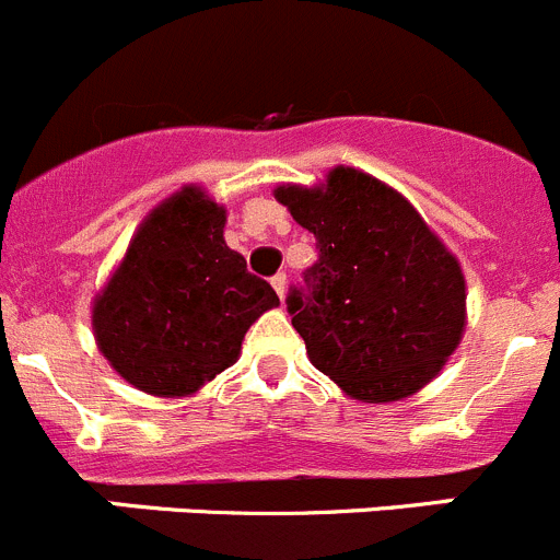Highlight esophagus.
<instances>
[{
	"label": "esophagus",
	"instance_id": "34e87169",
	"mask_svg": "<svg viewBox=\"0 0 560 560\" xmlns=\"http://www.w3.org/2000/svg\"><path fill=\"white\" fill-rule=\"evenodd\" d=\"M270 284H273L276 295H279L281 301H284V292H287V276H284V273H276L273 279H270Z\"/></svg>",
	"mask_w": 560,
	"mask_h": 560
}]
</instances>
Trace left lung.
Wrapping results in <instances>:
<instances>
[{"instance_id": "left-lung-1", "label": "left lung", "mask_w": 560, "mask_h": 560, "mask_svg": "<svg viewBox=\"0 0 560 560\" xmlns=\"http://www.w3.org/2000/svg\"><path fill=\"white\" fill-rule=\"evenodd\" d=\"M276 201L310 229L320 256L287 310L310 362L362 404L431 384L467 326L462 262L395 187L357 168L315 187L279 185Z\"/></svg>"}]
</instances>
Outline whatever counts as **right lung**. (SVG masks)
I'll return each instance as SVG.
<instances>
[{
    "label": "right lung",
    "instance_id": "right-lung-1",
    "mask_svg": "<svg viewBox=\"0 0 560 560\" xmlns=\"http://www.w3.org/2000/svg\"><path fill=\"white\" fill-rule=\"evenodd\" d=\"M226 207L198 185L156 203L93 298L109 368L154 398H190L232 368L243 337L279 295L223 240Z\"/></svg>",
    "mask_w": 560,
    "mask_h": 560
}]
</instances>
